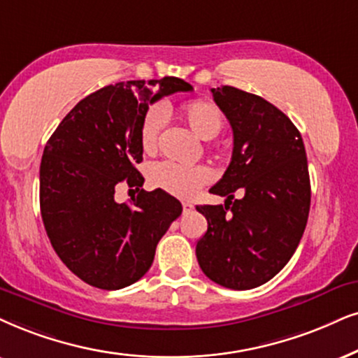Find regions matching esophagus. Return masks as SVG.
Here are the masks:
<instances>
[{"mask_svg": "<svg viewBox=\"0 0 358 358\" xmlns=\"http://www.w3.org/2000/svg\"><path fill=\"white\" fill-rule=\"evenodd\" d=\"M183 213H189V211H193V205H192V203H189V201H183Z\"/></svg>", "mask_w": 358, "mask_h": 358, "instance_id": "esophagus-1", "label": "esophagus"}]
</instances>
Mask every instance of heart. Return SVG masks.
I'll return each instance as SVG.
<instances>
[{"label":"heart","instance_id":"obj_1","mask_svg":"<svg viewBox=\"0 0 358 358\" xmlns=\"http://www.w3.org/2000/svg\"><path fill=\"white\" fill-rule=\"evenodd\" d=\"M180 115L189 129L203 140L215 138L224 125V117L220 107L205 99L183 103L180 108ZM165 119V107L160 103L147 108L140 124V143L145 152H153L157 148ZM148 182L152 187L164 189L173 196L189 198L211 182V171L203 165L185 166L173 162H158L148 170Z\"/></svg>","mask_w":358,"mask_h":358}]
</instances>
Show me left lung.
<instances>
[{
	"label": "left lung",
	"instance_id": "obj_1",
	"mask_svg": "<svg viewBox=\"0 0 358 358\" xmlns=\"http://www.w3.org/2000/svg\"><path fill=\"white\" fill-rule=\"evenodd\" d=\"M211 94L233 129V157L210 189L224 205L196 206L208 221L196 257L213 282L246 291L273 279L299 246L310 208L306 148L291 119L262 97L231 85Z\"/></svg>",
	"mask_w": 358,
	"mask_h": 358
}]
</instances>
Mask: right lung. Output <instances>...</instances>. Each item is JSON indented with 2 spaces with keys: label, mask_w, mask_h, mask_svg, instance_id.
Segmentation results:
<instances>
[{
  "label": "right lung",
  "mask_w": 358,
  "mask_h": 358,
  "mask_svg": "<svg viewBox=\"0 0 358 358\" xmlns=\"http://www.w3.org/2000/svg\"><path fill=\"white\" fill-rule=\"evenodd\" d=\"M192 85L178 78L127 80L96 90L62 119L44 147L39 203L61 261L90 286L115 291L150 269L157 244L182 215L164 189H142L140 124L148 106ZM120 184L139 193L117 203Z\"/></svg>",
  "instance_id": "add662e5"
}]
</instances>
